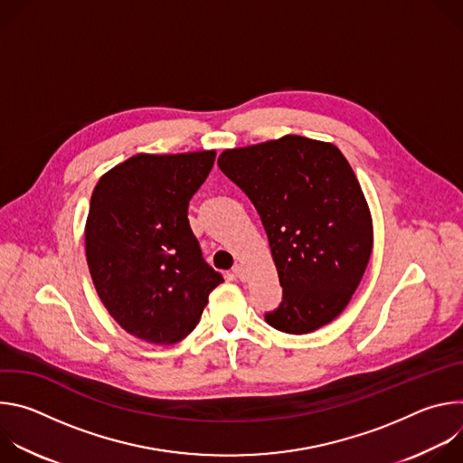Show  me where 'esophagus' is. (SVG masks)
I'll return each mask as SVG.
<instances>
[{
  "mask_svg": "<svg viewBox=\"0 0 463 463\" xmlns=\"http://www.w3.org/2000/svg\"><path fill=\"white\" fill-rule=\"evenodd\" d=\"M232 273H234V277L238 279V280H245V269H243V266H240V263H238V266H234V269H232Z\"/></svg>",
  "mask_w": 463,
  "mask_h": 463,
  "instance_id": "obj_1",
  "label": "esophagus"
}]
</instances>
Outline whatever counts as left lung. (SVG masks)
<instances>
[{"label":"left lung","instance_id":"obj_1","mask_svg":"<svg viewBox=\"0 0 463 463\" xmlns=\"http://www.w3.org/2000/svg\"><path fill=\"white\" fill-rule=\"evenodd\" d=\"M218 166L260 214L282 286L266 313L279 332L302 335L348 306L372 254V216L337 146L300 136L225 150Z\"/></svg>","mask_w":463,"mask_h":463}]
</instances>
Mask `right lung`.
<instances>
[{
  "label": "right lung",
  "mask_w": 463,
  "mask_h": 463,
  "mask_svg": "<svg viewBox=\"0 0 463 463\" xmlns=\"http://www.w3.org/2000/svg\"><path fill=\"white\" fill-rule=\"evenodd\" d=\"M216 152L137 154L104 174L91 195L86 258L95 289L129 335L183 341L223 277L203 260L188 202Z\"/></svg>",
  "instance_id": "1"
}]
</instances>
